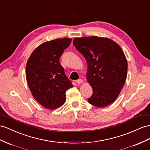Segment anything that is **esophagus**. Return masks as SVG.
<instances>
[{"label":"esophagus","mask_w":150,"mask_h":150,"mask_svg":"<svg viewBox=\"0 0 150 150\" xmlns=\"http://www.w3.org/2000/svg\"><path fill=\"white\" fill-rule=\"evenodd\" d=\"M76 82L77 83V84H80V83H83V80H82V79H79V80H77L76 81Z\"/></svg>","instance_id":"34e87169"}]
</instances>
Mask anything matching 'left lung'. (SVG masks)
<instances>
[{
  "label": "left lung",
  "instance_id": "8db88e82",
  "mask_svg": "<svg viewBox=\"0 0 150 150\" xmlns=\"http://www.w3.org/2000/svg\"><path fill=\"white\" fill-rule=\"evenodd\" d=\"M73 44L87 64L86 79L93 91L88 102L101 108L111 105L127 75V61L120 46L109 38L96 36L75 38Z\"/></svg>",
  "mask_w": 150,
  "mask_h": 150
}]
</instances>
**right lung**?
Returning a JSON list of instances; mask_svg holds the SVG:
<instances>
[{"label": "right lung", "mask_w": 150, "mask_h": 150, "mask_svg": "<svg viewBox=\"0 0 150 150\" xmlns=\"http://www.w3.org/2000/svg\"><path fill=\"white\" fill-rule=\"evenodd\" d=\"M71 38L45 42L32 52L26 66V78L34 99L44 108L62 106L66 91L73 87L59 63L60 56L70 45Z\"/></svg>", "instance_id": "right-lung-1"}]
</instances>
